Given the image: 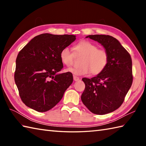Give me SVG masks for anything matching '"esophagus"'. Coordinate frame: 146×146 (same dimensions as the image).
I'll list each match as a JSON object with an SVG mask.
<instances>
[{
	"mask_svg": "<svg viewBox=\"0 0 146 146\" xmlns=\"http://www.w3.org/2000/svg\"><path fill=\"white\" fill-rule=\"evenodd\" d=\"M73 80H75V81H78V80H80V78H79V77H78V76H73Z\"/></svg>",
	"mask_w": 146,
	"mask_h": 146,
	"instance_id": "1",
	"label": "esophagus"
}]
</instances>
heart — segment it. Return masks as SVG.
<instances>
[{
  "label": "heart",
  "mask_w": 146,
  "mask_h": 146,
  "mask_svg": "<svg viewBox=\"0 0 146 146\" xmlns=\"http://www.w3.org/2000/svg\"><path fill=\"white\" fill-rule=\"evenodd\" d=\"M75 53L83 55L80 60L81 66L71 68L67 71L75 75H86L92 73L97 75L103 72L106 68L109 56L104 49H98L94 43L88 41H82L74 46ZM74 54L68 47L61 49L60 58L62 63L66 66H70L73 62Z\"/></svg>",
  "instance_id": "obj_1"
}]
</instances>
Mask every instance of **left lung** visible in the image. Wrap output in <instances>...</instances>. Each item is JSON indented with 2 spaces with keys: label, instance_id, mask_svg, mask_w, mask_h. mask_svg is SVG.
Instances as JSON below:
<instances>
[{
  "label": "left lung",
  "instance_id": "1",
  "mask_svg": "<svg viewBox=\"0 0 146 146\" xmlns=\"http://www.w3.org/2000/svg\"><path fill=\"white\" fill-rule=\"evenodd\" d=\"M86 38L104 46L109 56L103 72L92 78H82L85 88L82 101L95 114L104 115L119 108L131 87L133 76L132 59L120 42L109 35H89Z\"/></svg>",
  "mask_w": 146,
  "mask_h": 146
}]
</instances>
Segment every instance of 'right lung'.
<instances>
[{"label":"right lung","instance_id":"1","mask_svg":"<svg viewBox=\"0 0 146 146\" xmlns=\"http://www.w3.org/2000/svg\"><path fill=\"white\" fill-rule=\"evenodd\" d=\"M75 39V35L41 34L19 52L14 80L26 106L44 112L61 100L73 79L70 72L58 73L63 68L60 54Z\"/></svg>","mask_w":146,"mask_h":146}]
</instances>
